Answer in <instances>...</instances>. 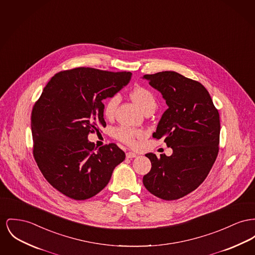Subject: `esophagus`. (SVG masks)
I'll return each mask as SVG.
<instances>
[{"label":"esophagus","mask_w":255,"mask_h":255,"mask_svg":"<svg viewBox=\"0 0 255 255\" xmlns=\"http://www.w3.org/2000/svg\"><path fill=\"white\" fill-rule=\"evenodd\" d=\"M136 157V154H135L134 152H127L126 153V158L127 159H132V158H135Z\"/></svg>","instance_id":"obj_1"}]
</instances>
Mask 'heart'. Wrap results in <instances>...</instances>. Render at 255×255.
Masks as SVG:
<instances>
[{"instance_id":"heart-1","label":"heart","mask_w":255,"mask_h":255,"mask_svg":"<svg viewBox=\"0 0 255 255\" xmlns=\"http://www.w3.org/2000/svg\"><path fill=\"white\" fill-rule=\"evenodd\" d=\"M131 98L135 102L136 105L139 107V109L144 113L145 111L153 109L155 110L157 107V101L155 98V95L151 90L143 88V87H137L131 92ZM120 94H114L110 96L106 100L104 106V114L107 118H113L116 114V111L118 109V106L120 104ZM143 133L140 130L127 128V127H120L116 130V136L120 139L121 142L128 144L130 146L135 145V141L137 138L141 137Z\"/></svg>"}]
</instances>
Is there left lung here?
Here are the masks:
<instances>
[{
	"label": "left lung",
	"mask_w": 255,
	"mask_h": 255,
	"mask_svg": "<svg viewBox=\"0 0 255 255\" xmlns=\"http://www.w3.org/2000/svg\"><path fill=\"white\" fill-rule=\"evenodd\" d=\"M159 90L168 109L153 137L165 138L172 155L153 153L143 185L152 195L175 200L192 193L205 180L214 165L220 143V115L207 90L197 81L174 71L143 76Z\"/></svg>",
	"instance_id": "8db88e82"
}]
</instances>
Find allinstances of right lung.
I'll use <instances>...</instances> for the list:
<instances>
[{
    "label": "right lung",
    "instance_id": "right-lung-1",
    "mask_svg": "<svg viewBox=\"0 0 255 255\" xmlns=\"http://www.w3.org/2000/svg\"><path fill=\"white\" fill-rule=\"evenodd\" d=\"M131 72L90 67L60 71L48 82L31 112L33 157L61 194L85 200L101 192L125 159L116 143L97 149L88 135L105 127L103 100L131 80Z\"/></svg>",
    "mask_w": 255,
    "mask_h": 255
}]
</instances>
